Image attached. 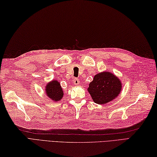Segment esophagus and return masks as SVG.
<instances>
[{
	"label": "esophagus",
	"instance_id": "34e87169",
	"mask_svg": "<svg viewBox=\"0 0 157 157\" xmlns=\"http://www.w3.org/2000/svg\"><path fill=\"white\" fill-rule=\"evenodd\" d=\"M73 82L74 83L75 85H78L79 84V79L78 78H73Z\"/></svg>",
	"mask_w": 157,
	"mask_h": 157
}]
</instances>
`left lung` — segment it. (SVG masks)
I'll list each match as a JSON object with an SVG mask.
<instances>
[{"label": "left lung", "instance_id": "8db88e82", "mask_svg": "<svg viewBox=\"0 0 157 157\" xmlns=\"http://www.w3.org/2000/svg\"><path fill=\"white\" fill-rule=\"evenodd\" d=\"M121 82L113 73L104 71L98 73L90 83L88 91L93 101L99 105L113 101L121 91Z\"/></svg>", "mask_w": 157, "mask_h": 157}]
</instances>
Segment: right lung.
Returning a JSON list of instances; mask_svg holds the SVG:
<instances>
[{
	"label": "right lung",
	"instance_id": "1",
	"mask_svg": "<svg viewBox=\"0 0 157 157\" xmlns=\"http://www.w3.org/2000/svg\"><path fill=\"white\" fill-rule=\"evenodd\" d=\"M45 92L48 97L52 101L57 102L63 97V91L60 82L57 80H52L46 84Z\"/></svg>",
	"mask_w": 157,
	"mask_h": 157
}]
</instances>
